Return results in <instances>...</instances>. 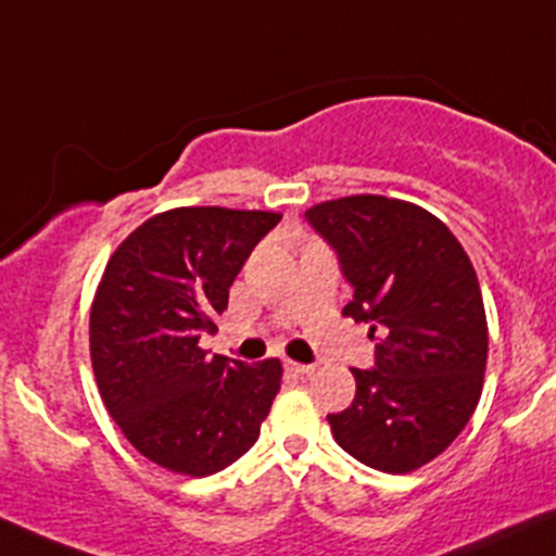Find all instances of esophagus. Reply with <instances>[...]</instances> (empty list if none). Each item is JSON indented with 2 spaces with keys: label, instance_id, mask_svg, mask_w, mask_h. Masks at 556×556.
<instances>
[{
  "label": "esophagus",
  "instance_id": "obj_1",
  "mask_svg": "<svg viewBox=\"0 0 556 556\" xmlns=\"http://www.w3.org/2000/svg\"><path fill=\"white\" fill-rule=\"evenodd\" d=\"M285 369H288L290 375H295V377L311 375V371H314V367H311V364H298V362H285Z\"/></svg>",
  "mask_w": 556,
  "mask_h": 556
}]
</instances>
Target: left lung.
I'll list each match as a JSON object with an SVG mask.
<instances>
[{
	"label": "left lung",
	"instance_id": "8db88e82",
	"mask_svg": "<svg viewBox=\"0 0 556 556\" xmlns=\"http://www.w3.org/2000/svg\"><path fill=\"white\" fill-rule=\"evenodd\" d=\"M353 288L345 316L367 321L375 369H351L356 399L327 414L362 465L406 475L443 454L483 393L488 321L472 261L430 211L348 194L306 211Z\"/></svg>",
	"mask_w": 556,
	"mask_h": 556
}]
</instances>
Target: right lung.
Here are the masks:
<instances>
[{
    "instance_id": "1",
    "label": "right lung",
    "mask_w": 556,
    "mask_h": 556,
    "mask_svg": "<svg viewBox=\"0 0 556 556\" xmlns=\"http://www.w3.org/2000/svg\"><path fill=\"white\" fill-rule=\"evenodd\" d=\"M282 213L187 205L148 218L115 248L89 314L97 388L129 443L168 472L205 478L258 441L282 382L279 358L208 356L205 332Z\"/></svg>"
}]
</instances>
